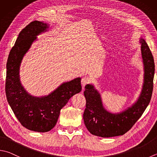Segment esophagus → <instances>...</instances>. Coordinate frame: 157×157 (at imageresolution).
I'll return each instance as SVG.
<instances>
[{
    "mask_svg": "<svg viewBox=\"0 0 157 157\" xmlns=\"http://www.w3.org/2000/svg\"><path fill=\"white\" fill-rule=\"evenodd\" d=\"M90 82H91V78L90 77H88V76H84V77H82L81 79V84L82 85V88L86 85L90 83Z\"/></svg>",
    "mask_w": 157,
    "mask_h": 157,
    "instance_id": "34e87169",
    "label": "esophagus"
}]
</instances>
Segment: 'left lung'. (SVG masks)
Wrapping results in <instances>:
<instances>
[{"label":"left lung","instance_id":"left-lung-1","mask_svg":"<svg viewBox=\"0 0 157 157\" xmlns=\"http://www.w3.org/2000/svg\"><path fill=\"white\" fill-rule=\"evenodd\" d=\"M141 55L144 65V83L137 102L125 111L112 114L102 106L101 98L93 85L85 86L86 108L83 113L85 126L91 134L101 137L123 135L140 119L151 100L155 75V61L148 46L141 39Z\"/></svg>","mask_w":157,"mask_h":157}]
</instances>
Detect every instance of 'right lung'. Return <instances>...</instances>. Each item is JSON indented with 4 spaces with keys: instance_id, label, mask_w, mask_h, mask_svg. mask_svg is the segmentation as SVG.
<instances>
[{
    "instance_id": "1",
    "label": "right lung",
    "mask_w": 157,
    "mask_h": 157,
    "mask_svg": "<svg viewBox=\"0 0 157 157\" xmlns=\"http://www.w3.org/2000/svg\"><path fill=\"white\" fill-rule=\"evenodd\" d=\"M48 26L46 23L33 21L24 28L9 55L7 62L5 93L7 101L20 124L26 128L36 132H48L54 128L61 109L69 99L81 91V78L64 82L48 96L33 97L20 84V66L36 35Z\"/></svg>"
}]
</instances>
